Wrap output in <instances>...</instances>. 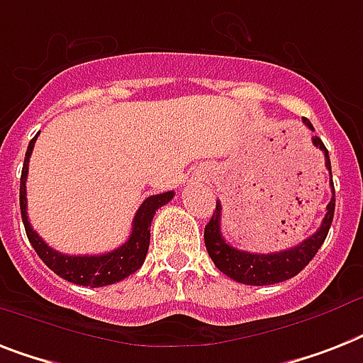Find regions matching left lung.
<instances>
[{
  "label": "left lung",
  "instance_id": "obj_1",
  "mask_svg": "<svg viewBox=\"0 0 363 363\" xmlns=\"http://www.w3.org/2000/svg\"><path fill=\"white\" fill-rule=\"evenodd\" d=\"M304 121V125L309 130H315L313 125L308 119ZM315 147H319L320 151L325 152V164L328 173L332 175V166H330V156L326 151L325 143L320 141V138L313 135L311 138ZM332 186V199L326 205L325 220L320 223V228L302 240L300 244L293 246V248L281 250V252L274 253H253L244 252V250L233 248L229 246L222 237L220 231V222H222V205L220 201L216 203V211L212 212L211 222L205 225V246L218 267V270H222L225 276L244 285H274L285 279L294 278L300 270H304L309 264V261L315 257V253L319 252V248L325 242L326 235L330 231L332 220H334V208H335V191L334 182H330Z\"/></svg>",
  "mask_w": 363,
  "mask_h": 363
}]
</instances>
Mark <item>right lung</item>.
<instances>
[{
	"label": "right lung",
	"mask_w": 363,
	"mask_h": 363,
	"mask_svg": "<svg viewBox=\"0 0 363 363\" xmlns=\"http://www.w3.org/2000/svg\"><path fill=\"white\" fill-rule=\"evenodd\" d=\"M37 135L29 141L28 152L23 158L22 177H20V212H22V222L26 233H28L29 242L35 248L38 257L43 259V263L70 284L85 285V287H104V285L117 284L121 279L128 278L135 270H140L143 261H145L147 250H149L152 218L162 205L172 201L175 191H164V194L147 197L135 212L130 237L117 250H111V252L102 253V255H67V253L57 252V250L50 248L48 244L38 237L37 231H33L28 220L26 181H28L29 156L33 152Z\"/></svg>",
	"instance_id": "add662e5"
}]
</instances>
